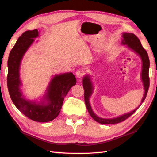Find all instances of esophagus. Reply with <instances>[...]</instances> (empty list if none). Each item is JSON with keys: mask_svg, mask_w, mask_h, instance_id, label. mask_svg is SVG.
Instances as JSON below:
<instances>
[{"mask_svg": "<svg viewBox=\"0 0 157 157\" xmlns=\"http://www.w3.org/2000/svg\"><path fill=\"white\" fill-rule=\"evenodd\" d=\"M84 75H85V71L83 69H82V68L78 69L76 72V77H77L78 79H81L82 77H83Z\"/></svg>", "mask_w": 157, "mask_h": 157, "instance_id": "obj_1", "label": "esophagus"}]
</instances>
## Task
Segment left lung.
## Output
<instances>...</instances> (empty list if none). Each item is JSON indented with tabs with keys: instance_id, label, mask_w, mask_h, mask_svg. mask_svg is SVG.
Segmentation results:
<instances>
[{
	"instance_id": "8db88e82",
	"label": "left lung",
	"mask_w": 157,
	"mask_h": 157,
	"mask_svg": "<svg viewBox=\"0 0 157 157\" xmlns=\"http://www.w3.org/2000/svg\"><path fill=\"white\" fill-rule=\"evenodd\" d=\"M123 40H122V44L124 45H126L128 48L132 50L135 52L140 56V58L142 61V70H141V80H142L143 85L144 87V94L141 100V104L143 103L144 100L146 99L147 91H148L149 85H150V78H149V67H150V60L146 50H145L139 38L136 36L133 33H124L122 34ZM82 86L84 89V99L86 105V107L89 113L91 115V117L93 119L96 121L97 122L102 124H117L122 122L123 121L126 120L127 118L129 117L131 115L133 114L137 110L138 108L140 107L141 105L138 106L137 109H135L130 113L124 114L121 116L111 118V119H105V118L99 117L98 116L94 113L91 107L90 103V98L93 92V85L91 82V78L89 75H86L82 79Z\"/></svg>"
}]
</instances>
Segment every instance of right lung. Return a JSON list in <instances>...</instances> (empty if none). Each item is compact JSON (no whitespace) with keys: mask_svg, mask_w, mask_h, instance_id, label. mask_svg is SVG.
Returning a JSON list of instances; mask_svg holds the SVG:
<instances>
[{"mask_svg":"<svg viewBox=\"0 0 157 157\" xmlns=\"http://www.w3.org/2000/svg\"><path fill=\"white\" fill-rule=\"evenodd\" d=\"M39 36L37 29L26 31L17 39L11 49L8 58L7 87L14 105L22 113L35 122H47L58 116L63 105L64 98L72 86L76 85V79L72 72L55 75L50 82L44 100L41 102L26 100L20 86V63L25 53Z\"/></svg>","mask_w":157,"mask_h":157,"instance_id":"right-lung-1","label":"right lung"}]
</instances>
